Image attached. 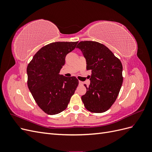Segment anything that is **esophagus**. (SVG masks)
<instances>
[{"mask_svg": "<svg viewBox=\"0 0 152 152\" xmlns=\"http://www.w3.org/2000/svg\"><path fill=\"white\" fill-rule=\"evenodd\" d=\"M79 85H83V82H81V81H79Z\"/></svg>", "mask_w": 152, "mask_h": 152, "instance_id": "obj_1", "label": "esophagus"}]
</instances>
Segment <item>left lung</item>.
<instances>
[{
  "mask_svg": "<svg viewBox=\"0 0 152 152\" xmlns=\"http://www.w3.org/2000/svg\"><path fill=\"white\" fill-rule=\"evenodd\" d=\"M79 48L86 60L87 70H91L90 85L81 97L85 108L91 112L103 113L112 107L120 92L123 82L120 59L102 44L81 41Z\"/></svg>",
  "mask_w": 152,
  "mask_h": 152,
  "instance_id": "1",
  "label": "left lung"
}]
</instances>
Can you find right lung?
Instances as JSON below:
<instances>
[{"instance_id": "right-lung-1", "label": "right lung", "mask_w": 152, "mask_h": 152, "mask_svg": "<svg viewBox=\"0 0 152 152\" xmlns=\"http://www.w3.org/2000/svg\"><path fill=\"white\" fill-rule=\"evenodd\" d=\"M78 42H56L37 53L26 69L28 89L39 107L48 115L65 110L74 94L79 80L75 77L59 75L66 54Z\"/></svg>"}]
</instances>
